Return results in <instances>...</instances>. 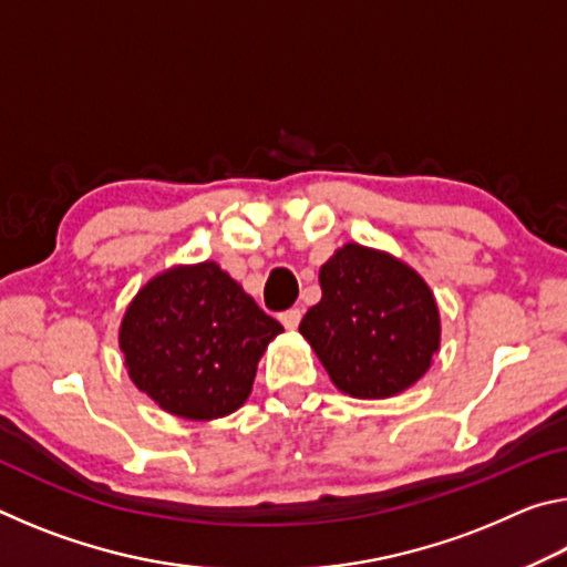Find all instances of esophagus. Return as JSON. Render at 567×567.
I'll use <instances>...</instances> for the list:
<instances>
[{
    "label": "esophagus",
    "mask_w": 567,
    "mask_h": 567,
    "mask_svg": "<svg viewBox=\"0 0 567 567\" xmlns=\"http://www.w3.org/2000/svg\"><path fill=\"white\" fill-rule=\"evenodd\" d=\"M300 320H302V312L297 310V307H292V310H285L280 315V322L285 324L287 330H297V324H300Z\"/></svg>",
    "instance_id": "esophagus-1"
}]
</instances>
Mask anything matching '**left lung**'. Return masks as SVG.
Returning a JSON list of instances; mask_svg holds the SVG:
<instances>
[{"instance_id":"1","label":"left lung","mask_w":567,"mask_h":567,"mask_svg":"<svg viewBox=\"0 0 567 567\" xmlns=\"http://www.w3.org/2000/svg\"><path fill=\"white\" fill-rule=\"evenodd\" d=\"M322 300L300 334L332 385L358 400H385L415 385L440 350V310L430 285L385 249L348 243L320 267Z\"/></svg>"}]
</instances>
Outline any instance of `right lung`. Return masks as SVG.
<instances>
[{"instance_id":"right-lung-1","label":"right lung","mask_w":567,"mask_h":567,"mask_svg":"<svg viewBox=\"0 0 567 567\" xmlns=\"http://www.w3.org/2000/svg\"><path fill=\"white\" fill-rule=\"evenodd\" d=\"M282 324L213 260L175 265L124 310L120 350L134 388L169 415L217 420L252 392L257 362Z\"/></svg>"}]
</instances>
